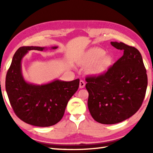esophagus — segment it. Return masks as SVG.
<instances>
[{"instance_id": "obj_1", "label": "esophagus", "mask_w": 153, "mask_h": 153, "mask_svg": "<svg viewBox=\"0 0 153 153\" xmlns=\"http://www.w3.org/2000/svg\"><path fill=\"white\" fill-rule=\"evenodd\" d=\"M85 82L83 81V80H80L79 81V88H83L85 87Z\"/></svg>"}]
</instances>
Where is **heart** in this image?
I'll return each mask as SVG.
<instances>
[{
    "label": "heart",
    "mask_w": 153,
    "mask_h": 153,
    "mask_svg": "<svg viewBox=\"0 0 153 153\" xmlns=\"http://www.w3.org/2000/svg\"><path fill=\"white\" fill-rule=\"evenodd\" d=\"M105 51L98 47H93L88 50L82 59V63L89 68L90 74L99 76L105 71L110 63V59L105 56Z\"/></svg>",
    "instance_id": "heart-1"
}]
</instances>
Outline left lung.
I'll return each instance as SVG.
<instances>
[{
	"label": "left lung",
	"mask_w": 153,
	"mask_h": 153,
	"mask_svg": "<svg viewBox=\"0 0 153 153\" xmlns=\"http://www.w3.org/2000/svg\"><path fill=\"white\" fill-rule=\"evenodd\" d=\"M123 55L105 74L88 77V107L92 117L102 124L121 122L141 107L148 84L146 70L138 49L111 42Z\"/></svg>",
	"instance_id": "obj_1"
}]
</instances>
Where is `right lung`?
Instances as JSON below:
<instances>
[{
	"label": "right lung",
	"mask_w": 153,
	"mask_h": 153,
	"mask_svg": "<svg viewBox=\"0 0 153 153\" xmlns=\"http://www.w3.org/2000/svg\"><path fill=\"white\" fill-rule=\"evenodd\" d=\"M58 46H53L56 49ZM47 47L22 46L15 53L6 76L5 88L15 113L23 121L38 127L58 123L67 103L79 88V79L70 82L55 79L44 84L27 82L22 74V61L32 50L42 51Z\"/></svg>",
	"instance_id": "1"
}]
</instances>
